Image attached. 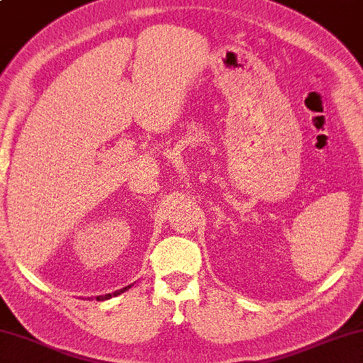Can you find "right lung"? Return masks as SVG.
<instances>
[{
  "label": "right lung",
  "instance_id": "add662e5",
  "mask_svg": "<svg viewBox=\"0 0 363 363\" xmlns=\"http://www.w3.org/2000/svg\"><path fill=\"white\" fill-rule=\"evenodd\" d=\"M130 286H132V285H127V286H123V289H121V290H116V291H112V294H106V295H97V296H94V300H97V301H104V300H109V298H112V296H117V295L123 294V291L128 290Z\"/></svg>",
  "mask_w": 363,
  "mask_h": 363
}]
</instances>
